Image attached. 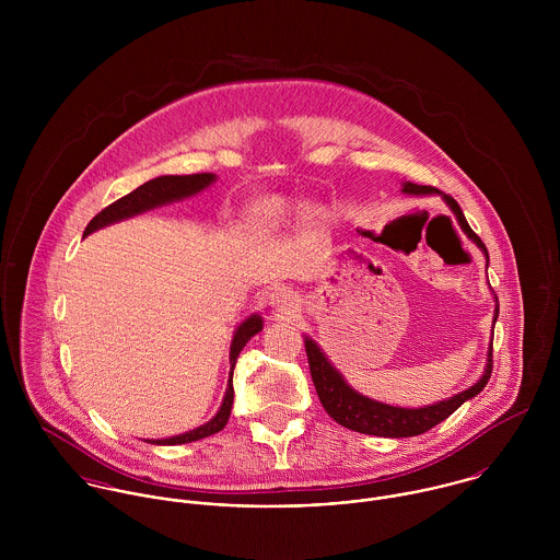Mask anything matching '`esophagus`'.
<instances>
[{"label":"esophagus","mask_w":560,"mask_h":560,"mask_svg":"<svg viewBox=\"0 0 560 560\" xmlns=\"http://www.w3.org/2000/svg\"><path fill=\"white\" fill-rule=\"evenodd\" d=\"M269 304L278 311V313H284V315H291L295 308H298V300H295V293L287 287H278L271 295H269Z\"/></svg>","instance_id":"esophagus-1"}]
</instances>
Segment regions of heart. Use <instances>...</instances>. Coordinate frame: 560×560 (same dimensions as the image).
<instances>
[{"label":"heart","mask_w":560,"mask_h":560,"mask_svg":"<svg viewBox=\"0 0 560 560\" xmlns=\"http://www.w3.org/2000/svg\"><path fill=\"white\" fill-rule=\"evenodd\" d=\"M293 213V207L282 200V198H260L256 202H252L245 213H243V220H245V226L252 231V233H258V235H265V233H273L278 231Z\"/></svg>","instance_id":"b5f03b06"}]
</instances>
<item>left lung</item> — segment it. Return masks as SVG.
Returning a JSON list of instances; mask_svg holds the SVG:
<instances>
[{"label": "left lung", "mask_w": 560, "mask_h": 560, "mask_svg": "<svg viewBox=\"0 0 560 560\" xmlns=\"http://www.w3.org/2000/svg\"><path fill=\"white\" fill-rule=\"evenodd\" d=\"M400 191L409 194V196H442V200L455 213L462 231L468 235V240L475 241L479 245L480 252L485 254L487 265H489V254H487L485 243L479 240V235H475V231L466 222V215H464L462 207L455 202V198H451L448 194H442L435 187L416 185L409 180H405L400 185ZM493 302H495V308H493L491 323H495L498 319V298H493ZM491 334H493V329H491ZM304 342H306V355H308V364H311L313 384L317 388V395H319L320 405L325 407V411L338 424H342L351 431H358V433H366V435H380V438L420 435V433L433 429L435 424H440L442 420H446L466 400L477 397L480 390L487 386L489 375H491V345H489L485 371L477 384H472L470 388L462 390L459 395H455L451 399L438 400V402H431L424 407H397V405H388L382 400L364 397L358 390H353L345 382V377L336 371V366L325 358L323 349L311 336H304Z\"/></svg>", "instance_id": "obj_1"}]
</instances>
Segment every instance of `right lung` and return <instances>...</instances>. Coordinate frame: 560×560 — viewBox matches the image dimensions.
Listing matches in <instances>:
<instances>
[{
  "label": "right lung",
  "mask_w": 560,
  "mask_h": 560,
  "mask_svg": "<svg viewBox=\"0 0 560 560\" xmlns=\"http://www.w3.org/2000/svg\"><path fill=\"white\" fill-rule=\"evenodd\" d=\"M215 174L211 172H202V174H185V176H172V174H165V176H158V178H151L147 180L144 185H140L138 189H133L131 194L122 196L120 200L112 202L109 207H105L98 215H94L90 220V224L85 226L83 231V237L92 235L94 231H101L109 224H116V222H122V220H129V218H136L140 213H147L151 209H158L163 205H172V202H178V200H185V198H191L200 191H205L209 185L215 183ZM262 329V317L258 313L249 315L247 319L241 320L233 334V342H231V373H229V388H226V395L224 400L218 409V413L187 431V433H180V435H172V438H163V440H144L149 444H160V446H174V444H187V442H196V440H202V438H209L218 431H222L229 422V416H231V409H233V399H235V390H233V371H235V364H237V358H240L241 349L245 347V342L258 334Z\"/></svg>",
  "instance_id": "right-lung-1"
}]
</instances>
